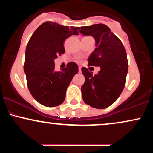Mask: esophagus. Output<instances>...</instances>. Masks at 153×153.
Returning a JSON list of instances; mask_svg holds the SVG:
<instances>
[{
  "instance_id": "obj_1",
  "label": "esophagus",
  "mask_w": 153,
  "mask_h": 153,
  "mask_svg": "<svg viewBox=\"0 0 153 153\" xmlns=\"http://www.w3.org/2000/svg\"><path fill=\"white\" fill-rule=\"evenodd\" d=\"M78 71H79V73H80V72H81V67L80 66L78 67Z\"/></svg>"
}]
</instances>
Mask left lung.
Returning a JSON list of instances; mask_svg holds the SVG:
<instances>
[{
	"instance_id": "1",
	"label": "left lung",
	"mask_w": 153,
	"mask_h": 153,
	"mask_svg": "<svg viewBox=\"0 0 153 153\" xmlns=\"http://www.w3.org/2000/svg\"><path fill=\"white\" fill-rule=\"evenodd\" d=\"M77 29L82 34L95 39L96 49L89 56L88 62V65L101 68L95 75L86 68H82L85 78L81 87L82 99L94 108H106L117 101L125 85L128 72L125 48L121 40L105 24Z\"/></svg>"
}]
</instances>
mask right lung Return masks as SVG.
<instances>
[{"label":"right lung","mask_w":153,"mask_h":153,"mask_svg":"<svg viewBox=\"0 0 153 153\" xmlns=\"http://www.w3.org/2000/svg\"><path fill=\"white\" fill-rule=\"evenodd\" d=\"M78 34L74 26L47 22L39 26L27 44L24 70L28 88L43 106L53 107L62 103L67 88L78 73L75 62H69L67 68L57 72L54 62L57 56L65 53V40Z\"/></svg>","instance_id":"1"}]
</instances>
